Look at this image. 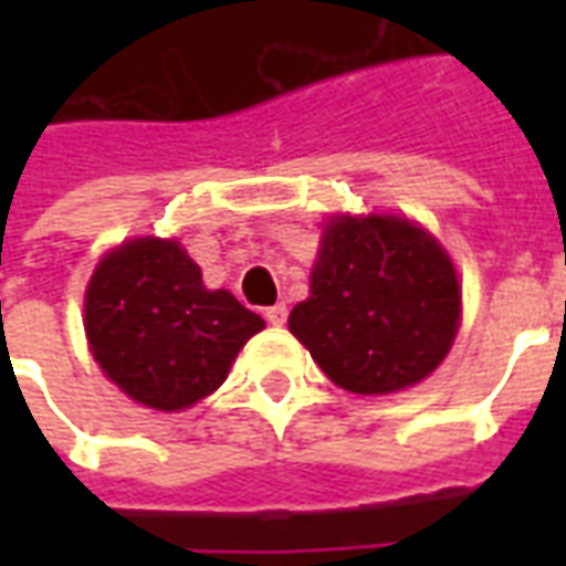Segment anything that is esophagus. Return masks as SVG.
Wrapping results in <instances>:
<instances>
[{"label": "esophagus", "instance_id": "1", "mask_svg": "<svg viewBox=\"0 0 566 566\" xmlns=\"http://www.w3.org/2000/svg\"><path fill=\"white\" fill-rule=\"evenodd\" d=\"M263 318L270 321L272 327H282L284 321H287V306H282V303H279V306L263 308Z\"/></svg>", "mask_w": 566, "mask_h": 566}]
</instances>
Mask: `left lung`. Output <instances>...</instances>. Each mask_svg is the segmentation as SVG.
Masks as SVG:
<instances>
[{"label": "left lung", "mask_w": 566, "mask_h": 566, "mask_svg": "<svg viewBox=\"0 0 566 566\" xmlns=\"http://www.w3.org/2000/svg\"><path fill=\"white\" fill-rule=\"evenodd\" d=\"M461 318L446 251L403 218H339L327 227L312 294L291 333L327 379L355 394H391L442 364Z\"/></svg>", "instance_id": "obj_1"}]
</instances>
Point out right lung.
I'll use <instances>...</instances> for the list:
<instances>
[{"instance_id": "obj_1", "label": "right lung", "mask_w": 566, "mask_h": 566, "mask_svg": "<svg viewBox=\"0 0 566 566\" xmlns=\"http://www.w3.org/2000/svg\"><path fill=\"white\" fill-rule=\"evenodd\" d=\"M93 357L136 403L175 412L211 394L263 331L227 291H206L178 242L136 239L99 263L84 296Z\"/></svg>"}]
</instances>
